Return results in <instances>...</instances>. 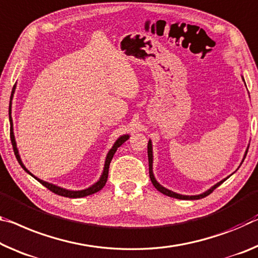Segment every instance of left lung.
<instances>
[{
	"label": "left lung",
	"instance_id": "1",
	"mask_svg": "<svg viewBox=\"0 0 258 258\" xmlns=\"http://www.w3.org/2000/svg\"><path fill=\"white\" fill-rule=\"evenodd\" d=\"M247 153H248V150H246V154H244V157H243V159L246 158V155H247ZM243 159H242V162H243ZM148 161H149V177H150V180H151V182H153V185L155 186V188H156V189H157L158 191H161V193H163L164 195L170 196V198L179 199V200H200V199L206 198V196H208L209 194H211L212 191H214V190L216 189V188H217L218 186L222 185V183H223V182H224L225 180H226V179L228 178V177H227L226 179H224V180L219 181L218 183H216V185H215L214 187H211L210 189H208L207 191H204V193L200 194V195H193V196L180 195V194L174 193V191H171V190H169V189H166V188H164L163 186L159 185V183L156 181V179H155L154 174H153V149H151V141H150V140H149V142H148Z\"/></svg>",
	"mask_w": 258,
	"mask_h": 258
}]
</instances>
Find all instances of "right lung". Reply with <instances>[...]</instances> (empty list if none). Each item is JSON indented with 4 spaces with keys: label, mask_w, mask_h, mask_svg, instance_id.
<instances>
[{
    "label": "right lung",
    "mask_w": 258,
    "mask_h": 258,
    "mask_svg": "<svg viewBox=\"0 0 258 258\" xmlns=\"http://www.w3.org/2000/svg\"><path fill=\"white\" fill-rule=\"evenodd\" d=\"M15 89H16V85L14 86V88H12V92H11V96H10V104H9V120H10V139H11V144H12V148H14V151H15V155L16 157H17V161L20 164V166L23 167L24 170L26 171L27 173H30L32 177H34L33 174H32L30 171H28L25 166H24V164L22 163V159H20L19 155H18V150H17V146H16V141H15V136H14V131H12V119H11V100H12V96H14V93H15ZM128 139V136H122L120 137L118 140L114 142V145L111 149H110V151L107 155V159H105V164H104V170H103V173H102L100 180L97 181L96 183H94L93 186H91L89 188H87V189H84V190H68V189H64V188H60V187H57L55 185H52V183H49V182H46L43 180H40V179H38L36 177H34L36 180H38L40 183H42V185L48 188L49 190L52 191V193H55L57 195H60V196H65V198H84V196H88V195H92L94 193H96V191L101 190L102 188H103L105 186V182H107L108 180V173H109V165H110V162H111V159L113 157L114 153H116L118 147H120L124 142L127 140Z\"/></svg>",
    "instance_id": "right-lung-1"
}]
</instances>
